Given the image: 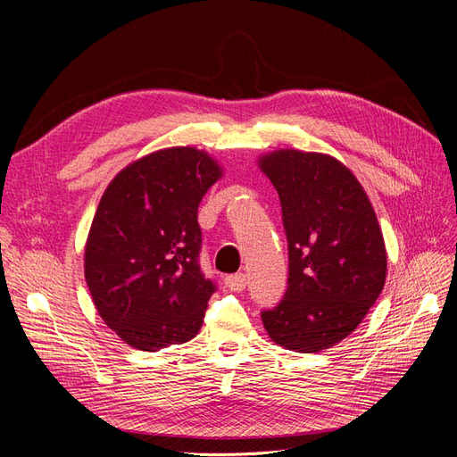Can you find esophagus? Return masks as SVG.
Segmentation results:
<instances>
[{"label":"esophagus","instance_id":"obj_1","mask_svg":"<svg viewBox=\"0 0 457 457\" xmlns=\"http://www.w3.org/2000/svg\"><path fill=\"white\" fill-rule=\"evenodd\" d=\"M224 285L228 287L229 291H235V293H238V291H243L245 287H246V276H245L243 272H238V274H231V276H226V279H224Z\"/></svg>","mask_w":457,"mask_h":457}]
</instances>
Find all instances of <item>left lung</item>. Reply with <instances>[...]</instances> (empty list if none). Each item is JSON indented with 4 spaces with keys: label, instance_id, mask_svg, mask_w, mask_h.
<instances>
[{
    "label": "left lung",
    "instance_id": "1",
    "mask_svg": "<svg viewBox=\"0 0 457 457\" xmlns=\"http://www.w3.org/2000/svg\"><path fill=\"white\" fill-rule=\"evenodd\" d=\"M259 166L279 195L289 243L287 291L262 311V324L287 350H326L361 324L386 285L376 212L355 176L329 155L278 150Z\"/></svg>",
    "mask_w": 457,
    "mask_h": 457
}]
</instances>
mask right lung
Instances as JSON below:
<instances>
[{
	"label": "right lung",
	"mask_w": 457,
	"mask_h": 457,
	"mask_svg": "<svg viewBox=\"0 0 457 457\" xmlns=\"http://www.w3.org/2000/svg\"><path fill=\"white\" fill-rule=\"evenodd\" d=\"M220 166L179 146L126 166L105 188L85 246V279L104 322L144 352L195 339L216 285L200 269L198 205Z\"/></svg>",
	"instance_id": "add662e5"
}]
</instances>
